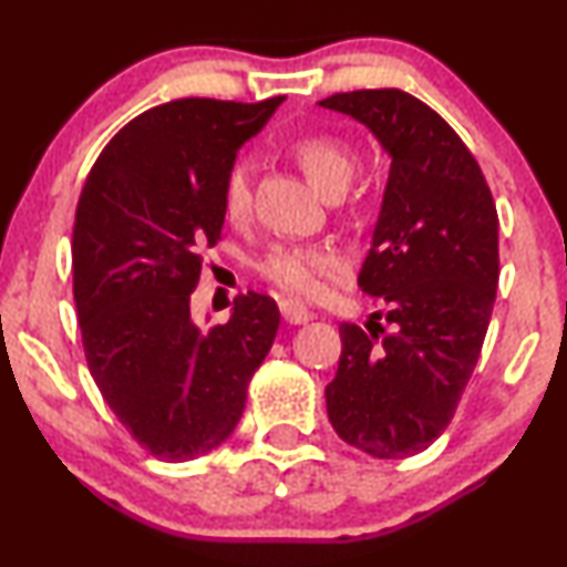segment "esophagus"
<instances>
[{"label":"esophagus","mask_w":567,"mask_h":567,"mask_svg":"<svg viewBox=\"0 0 567 567\" xmlns=\"http://www.w3.org/2000/svg\"><path fill=\"white\" fill-rule=\"evenodd\" d=\"M279 311H282L285 322L290 324H306L309 320H315V311H311L309 306H303L301 301H296V298H282V301H279Z\"/></svg>","instance_id":"esophagus-1"}]
</instances>
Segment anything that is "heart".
I'll list each match as a JSON object with an SVG mask.
<instances>
[{
  "instance_id": "heart-1",
  "label": "heart",
  "mask_w": 567,
  "mask_h": 567,
  "mask_svg": "<svg viewBox=\"0 0 567 567\" xmlns=\"http://www.w3.org/2000/svg\"><path fill=\"white\" fill-rule=\"evenodd\" d=\"M306 178L322 194L347 188L354 175L357 154L347 141L330 133L303 135L290 146ZM226 216L239 218L250 207V175L245 165H237L226 178L224 188ZM341 269V258L328 247L315 245H275L261 261V275L277 288L301 298H320L328 290L330 279Z\"/></svg>"
}]
</instances>
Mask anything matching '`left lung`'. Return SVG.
Here are the masks:
<instances>
[{"label": "left lung", "mask_w": 567, "mask_h": 567, "mask_svg": "<svg viewBox=\"0 0 567 567\" xmlns=\"http://www.w3.org/2000/svg\"><path fill=\"white\" fill-rule=\"evenodd\" d=\"M320 106L362 122L392 157L357 277L362 292L386 301L392 328L341 324L328 419L357 451L408 458L451 424L483 351L498 288V213L466 143L419 97L354 90Z\"/></svg>", "instance_id": "8db88e82"}]
</instances>
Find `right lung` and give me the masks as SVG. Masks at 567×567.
I'll return each mask as SVG.
<instances>
[{
  "mask_svg": "<svg viewBox=\"0 0 567 567\" xmlns=\"http://www.w3.org/2000/svg\"><path fill=\"white\" fill-rule=\"evenodd\" d=\"M282 101L162 103L127 122L84 181L71 239L84 357L122 426L162 461L231 437L275 343V298L239 296L229 322L202 333L192 292L224 229L239 146Z\"/></svg>",
  "mask_w": 567,
  "mask_h": 567,
  "instance_id": "add662e5",
  "label": "right lung"
}]
</instances>
